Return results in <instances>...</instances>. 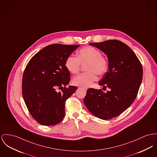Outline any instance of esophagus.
<instances>
[{"instance_id": "1", "label": "esophagus", "mask_w": 157, "mask_h": 157, "mask_svg": "<svg viewBox=\"0 0 157 157\" xmlns=\"http://www.w3.org/2000/svg\"><path fill=\"white\" fill-rule=\"evenodd\" d=\"M83 89H84L85 90H87V88L86 87H82Z\"/></svg>"}]
</instances>
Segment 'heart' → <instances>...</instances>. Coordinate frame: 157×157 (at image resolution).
<instances>
[{
  "label": "heart",
  "mask_w": 157,
  "mask_h": 157,
  "mask_svg": "<svg viewBox=\"0 0 157 157\" xmlns=\"http://www.w3.org/2000/svg\"><path fill=\"white\" fill-rule=\"evenodd\" d=\"M85 66L86 72L79 74L72 79L73 84L83 87L90 86L96 81L97 75H103L108 69V61L101 55L100 50L88 46L78 52L77 57L69 56L65 60V67L69 72L76 74L79 71L81 64Z\"/></svg>",
  "instance_id": "heart-1"
}]
</instances>
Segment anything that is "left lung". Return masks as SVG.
<instances>
[{
    "label": "left lung",
    "mask_w": 157,
    "mask_h": 157,
    "mask_svg": "<svg viewBox=\"0 0 157 157\" xmlns=\"http://www.w3.org/2000/svg\"><path fill=\"white\" fill-rule=\"evenodd\" d=\"M108 56V71L98 84L110 90L88 88L85 105L94 116L104 120L120 115L129 108L137 95L142 81L141 63L128 45L118 40L90 43Z\"/></svg>",
    "instance_id": "1"
}]
</instances>
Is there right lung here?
Here are the masks:
<instances>
[{"label":"right lung","instance_id":"right-lung-1","mask_svg":"<svg viewBox=\"0 0 157 157\" xmlns=\"http://www.w3.org/2000/svg\"><path fill=\"white\" fill-rule=\"evenodd\" d=\"M79 47L49 45L36 53L25 67L23 97L30 113L41 125H56L64 118L65 102L78 88L66 87L71 74L65 67V60ZM57 89L62 92H57Z\"/></svg>","mask_w":157,"mask_h":157}]
</instances>
